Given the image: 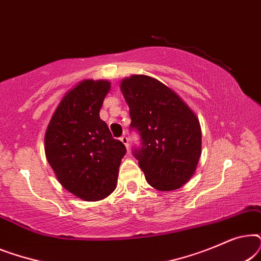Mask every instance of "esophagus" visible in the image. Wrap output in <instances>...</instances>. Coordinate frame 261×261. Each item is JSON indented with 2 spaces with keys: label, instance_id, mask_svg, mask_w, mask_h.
<instances>
[{
  "label": "esophagus",
  "instance_id": "34e87169",
  "mask_svg": "<svg viewBox=\"0 0 261 261\" xmlns=\"http://www.w3.org/2000/svg\"><path fill=\"white\" fill-rule=\"evenodd\" d=\"M120 140L122 141V144L126 146V148L128 149V147H129V139H128L126 135H122V137L120 138Z\"/></svg>",
  "mask_w": 261,
  "mask_h": 261
}]
</instances>
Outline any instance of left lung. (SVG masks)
Masks as SVG:
<instances>
[{
  "instance_id": "obj_1",
  "label": "left lung",
  "mask_w": 261,
  "mask_h": 261,
  "mask_svg": "<svg viewBox=\"0 0 261 261\" xmlns=\"http://www.w3.org/2000/svg\"><path fill=\"white\" fill-rule=\"evenodd\" d=\"M129 107L130 129L140 135L133 155L146 180L160 191L180 188L192 177L202 148V132L194 112L176 92L155 78L134 74L122 81Z\"/></svg>"
}]
</instances>
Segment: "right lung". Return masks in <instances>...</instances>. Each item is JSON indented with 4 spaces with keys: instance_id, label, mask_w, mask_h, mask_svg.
I'll return each mask as SVG.
<instances>
[{
    "instance_id": "1",
    "label": "right lung",
    "mask_w": 261,
    "mask_h": 261,
    "mask_svg": "<svg viewBox=\"0 0 261 261\" xmlns=\"http://www.w3.org/2000/svg\"><path fill=\"white\" fill-rule=\"evenodd\" d=\"M107 81H84L64 96L45 134V153L59 183L84 201L115 190L126 147L99 117Z\"/></svg>"
}]
</instances>
